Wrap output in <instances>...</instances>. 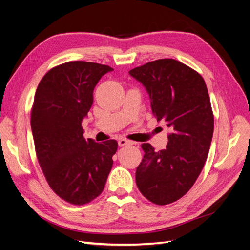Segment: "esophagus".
<instances>
[{
	"label": "esophagus",
	"mask_w": 250,
	"mask_h": 250,
	"mask_svg": "<svg viewBox=\"0 0 250 250\" xmlns=\"http://www.w3.org/2000/svg\"><path fill=\"white\" fill-rule=\"evenodd\" d=\"M118 144H119L120 147H123V146H126V145H131L132 142L129 141V140H126V139L121 138V139H119Z\"/></svg>",
	"instance_id": "obj_1"
}]
</instances>
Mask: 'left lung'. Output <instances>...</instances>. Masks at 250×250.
Returning <instances> with one entry per match:
<instances>
[{"mask_svg": "<svg viewBox=\"0 0 250 250\" xmlns=\"http://www.w3.org/2000/svg\"><path fill=\"white\" fill-rule=\"evenodd\" d=\"M145 86L156 120L171 129L165 149L142 144L135 172L140 192L158 206L178 200L193 187L207 161L214 115L201 75L175 59L165 58L129 71Z\"/></svg>", "mask_w": 250, "mask_h": 250, "instance_id": "1", "label": "left lung"}]
</instances>
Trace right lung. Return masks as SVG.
Returning a JSON list of instances; mask_svg holds the SVG:
<instances>
[{
  "label": "right lung",
  "mask_w": 250,
  "mask_h": 250,
  "mask_svg": "<svg viewBox=\"0 0 250 250\" xmlns=\"http://www.w3.org/2000/svg\"><path fill=\"white\" fill-rule=\"evenodd\" d=\"M110 66L70 62L41 80L31 110L36 156L50 188L76 206L99 196L112 167L118 143L83 138L82 120L94 101V88Z\"/></svg>",
  "instance_id": "obj_1"
}]
</instances>
